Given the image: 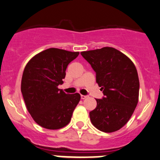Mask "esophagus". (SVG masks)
<instances>
[{
  "mask_svg": "<svg viewBox=\"0 0 160 160\" xmlns=\"http://www.w3.org/2000/svg\"><path fill=\"white\" fill-rule=\"evenodd\" d=\"M80 98H81V99H86V98H88V96H87V95H80Z\"/></svg>",
  "mask_w": 160,
  "mask_h": 160,
  "instance_id": "esophagus-1",
  "label": "esophagus"
}]
</instances>
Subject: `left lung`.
<instances>
[{"label":"left lung","mask_w":160,"mask_h":160,"mask_svg":"<svg viewBox=\"0 0 160 160\" xmlns=\"http://www.w3.org/2000/svg\"><path fill=\"white\" fill-rule=\"evenodd\" d=\"M80 53L96 72V82L104 95L96 99V108L90 112V122L101 132H116L129 121L138 104L139 80L135 66L112 47Z\"/></svg>","instance_id":"8db88e82"}]
</instances>
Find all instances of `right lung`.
<instances>
[{
	"label": "right lung",
	"mask_w": 160,
	"mask_h": 160,
	"mask_svg": "<svg viewBox=\"0 0 160 160\" xmlns=\"http://www.w3.org/2000/svg\"><path fill=\"white\" fill-rule=\"evenodd\" d=\"M79 53L50 48L33 56L25 66L21 90L27 110L40 126L56 130L70 123L80 95L66 93L58 86L63 83L67 66Z\"/></svg>",
	"instance_id": "obj_1"
}]
</instances>
